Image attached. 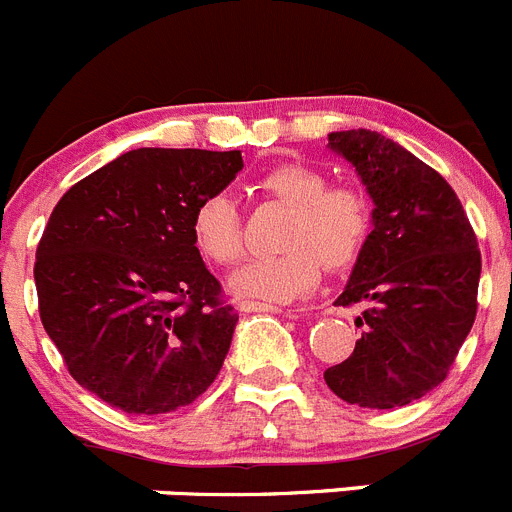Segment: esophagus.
I'll return each mask as SVG.
<instances>
[{
	"instance_id": "1",
	"label": "esophagus",
	"mask_w": 512,
	"mask_h": 512,
	"mask_svg": "<svg viewBox=\"0 0 512 512\" xmlns=\"http://www.w3.org/2000/svg\"><path fill=\"white\" fill-rule=\"evenodd\" d=\"M238 310H241V312H282V307L271 305V302L243 300V302H238Z\"/></svg>"
}]
</instances>
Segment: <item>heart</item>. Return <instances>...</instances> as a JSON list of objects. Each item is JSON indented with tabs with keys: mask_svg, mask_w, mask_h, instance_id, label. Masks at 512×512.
Wrapping results in <instances>:
<instances>
[{
	"mask_svg": "<svg viewBox=\"0 0 512 512\" xmlns=\"http://www.w3.org/2000/svg\"><path fill=\"white\" fill-rule=\"evenodd\" d=\"M259 189L271 200L289 205L282 230V251L261 253L230 277L238 297L289 302L310 292L328 269L354 264L372 233V207L351 184H325L320 171L305 164H282L266 171ZM197 251L217 266L241 259V217L230 194H207L192 212Z\"/></svg>",
	"mask_w": 512,
	"mask_h": 512,
	"instance_id": "heart-1",
	"label": "heart"
}]
</instances>
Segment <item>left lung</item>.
I'll return each instance as SVG.
<instances>
[{
    "mask_svg": "<svg viewBox=\"0 0 512 512\" xmlns=\"http://www.w3.org/2000/svg\"><path fill=\"white\" fill-rule=\"evenodd\" d=\"M374 202V230L336 305H364L354 354L325 384L359 408L420 400L446 379L477 318L482 253L449 182L374 130L328 135Z\"/></svg>",
    "mask_w": 512,
    "mask_h": 512,
    "instance_id": "left-lung-1",
    "label": "left lung"
}]
</instances>
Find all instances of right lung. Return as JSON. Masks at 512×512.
<instances>
[{
    "mask_svg": "<svg viewBox=\"0 0 512 512\" xmlns=\"http://www.w3.org/2000/svg\"><path fill=\"white\" fill-rule=\"evenodd\" d=\"M241 169V151L138 148L53 207L35 251L40 320L112 408L171 413L220 374L238 312L194 246L192 212Z\"/></svg>",
    "mask_w": 512,
    "mask_h": 512,
    "instance_id": "right-lung-1",
    "label": "right lung"
}]
</instances>
